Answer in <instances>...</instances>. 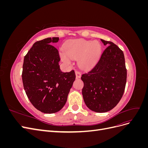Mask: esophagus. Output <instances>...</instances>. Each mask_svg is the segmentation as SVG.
Wrapping results in <instances>:
<instances>
[{
	"mask_svg": "<svg viewBox=\"0 0 148 148\" xmlns=\"http://www.w3.org/2000/svg\"><path fill=\"white\" fill-rule=\"evenodd\" d=\"M75 75H76V78H79L81 77V73H80V72H79L78 71H75Z\"/></svg>",
	"mask_w": 148,
	"mask_h": 148,
	"instance_id": "esophagus-1",
	"label": "esophagus"
}]
</instances>
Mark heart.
<instances>
[{
  "mask_svg": "<svg viewBox=\"0 0 148 148\" xmlns=\"http://www.w3.org/2000/svg\"><path fill=\"white\" fill-rule=\"evenodd\" d=\"M64 52L60 53L61 60L67 65L71 59H78V65L83 70H89L95 65L101 53V44L97 41L83 39L70 40L64 47Z\"/></svg>",
  "mask_w": 148,
  "mask_h": 148,
  "instance_id": "obj_1",
  "label": "heart"
}]
</instances>
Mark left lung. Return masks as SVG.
Here are the masks:
<instances>
[{"instance_id":"1","label":"left lung","mask_w":148,"mask_h":148,"mask_svg":"<svg viewBox=\"0 0 148 148\" xmlns=\"http://www.w3.org/2000/svg\"><path fill=\"white\" fill-rule=\"evenodd\" d=\"M104 46L95 67L82 76V95L85 104L96 112H106L115 107L122 98L127 82V69L123 51L110 41L101 39Z\"/></svg>"}]
</instances>
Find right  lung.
<instances>
[{
  "label": "right lung",
  "instance_id": "obj_1",
  "mask_svg": "<svg viewBox=\"0 0 148 148\" xmlns=\"http://www.w3.org/2000/svg\"><path fill=\"white\" fill-rule=\"evenodd\" d=\"M59 39L53 37L36 42L24 58L25 91L35 108L45 114L63 108L76 77L73 70L62 72L60 69L59 52L51 45Z\"/></svg>",
  "mask_w": 148,
  "mask_h": 148
}]
</instances>
